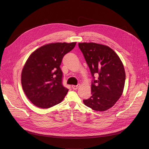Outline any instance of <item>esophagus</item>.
<instances>
[{
	"mask_svg": "<svg viewBox=\"0 0 149 149\" xmlns=\"http://www.w3.org/2000/svg\"><path fill=\"white\" fill-rule=\"evenodd\" d=\"M79 86H80V84H78V85H77V86H75V85H72V88L74 90H77L78 88H79Z\"/></svg>",
	"mask_w": 149,
	"mask_h": 149,
	"instance_id": "34e87169",
	"label": "esophagus"
}]
</instances>
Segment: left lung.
<instances>
[{"instance_id": "obj_1", "label": "left lung", "mask_w": 149, "mask_h": 149, "mask_svg": "<svg viewBox=\"0 0 149 149\" xmlns=\"http://www.w3.org/2000/svg\"><path fill=\"white\" fill-rule=\"evenodd\" d=\"M93 80L92 96L84 104L95 111H106L121 96L126 80L123 63L109 46L95 43H79ZM97 76V79H95Z\"/></svg>"}]
</instances>
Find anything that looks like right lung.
Here are the masks:
<instances>
[{
  "mask_svg": "<svg viewBox=\"0 0 149 149\" xmlns=\"http://www.w3.org/2000/svg\"><path fill=\"white\" fill-rule=\"evenodd\" d=\"M76 42L54 43L41 46L30 55L23 67L21 83L27 98L35 106L47 109L61 103L68 92L62 84L60 66Z\"/></svg>",
  "mask_w": 149,
  "mask_h": 149,
  "instance_id": "obj_1",
  "label": "right lung"
}]
</instances>
